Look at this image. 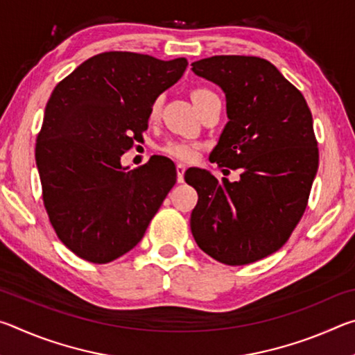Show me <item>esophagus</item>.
Instances as JSON below:
<instances>
[{"mask_svg": "<svg viewBox=\"0 0 355 355\" xmlns=\"http://www.w3.org/2000/svg\"><path fill=\"white\" fill-rule=\"evenodd\" d=\"M184 171H186V167H184V164H182V163H178V164H177V180H178V183H182V182H183V177H184Z\"/></svg>", "mask_w": 355, "mask_h": 355, "instance_id": "1", "label": "esophagus"}]
</instances>
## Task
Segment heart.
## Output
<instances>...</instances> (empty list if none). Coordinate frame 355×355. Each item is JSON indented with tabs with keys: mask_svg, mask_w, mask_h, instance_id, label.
I'll return each mask as SVG.
<instances>
[{
	"mask_svg": "<svg viewBox=\"0 0 355 355\" xmlns=\"http://www.w3.org/2000/svg\"><path fill=\"white\" fill-rule=\"evenodd\" d=\"M211 94L213 92L209 91V89L197 87L191 92L192 103H196V101L205 98ZM158 112H159V100H156L155 103L152 105V110H150V117H156V116H158ZM163 152L167 156H172V158H175V159L191 161V159L196 158L197 146H196V144H191V142H186V141H169L163 147Z\"/></svg>",
	"mask_w": 355,
	"mask_h": 355,
	"instance_id": "b5f03b06",
	"label": "heart"
}]
</instances>
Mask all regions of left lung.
Segmentation results:
<instances>
[{"mask_svg":"<svg viewBox=\"0 0 355 355\" xmlns=\"http://www.w3.org/2000/svg\"><path fill=\"white\" fill-rule=\"evenodd\" d=\"M192 71L224 91L228 122L209 159L239 169L238 182L189 169L199 194L191 232L224 264L243 266L277 252L307 208L318 171L313 119L304 95L257 56H213Z\"/></svg>","mask_w":355,"mask_h":355,"instance_id":"obj_1","label":"left lung"}]
</instances>
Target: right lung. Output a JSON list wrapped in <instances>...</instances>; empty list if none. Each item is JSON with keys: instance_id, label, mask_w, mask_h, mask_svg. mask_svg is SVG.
Instances as JSON below:
<instances>
[{"instance_id": "obj_1", "label": "right lung", "mask_w": 355, "mask_h": 355, "mask_svg": "<svg viewBox=\"0 0 355 355\" xmlns=\"http://www.w3.org/2000/svg\"><path fill=\"white\" fill-rule=\"evenodd\" d=\"M186 67L184 58L100 53L48 100L35 144L42 197L58 238L83 260L103 264L133 249L175 184L166 156L133 171L120 156L142 139L155 100Z\"/></svg>"}]
</instances>
